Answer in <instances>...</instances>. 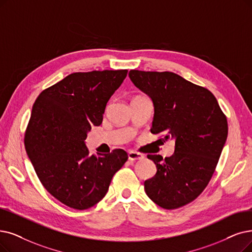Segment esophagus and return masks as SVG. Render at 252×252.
Returning <instances> with one entry per match:
<instances>
[{
    "mask_svg": "<svg viewBox=\"0 0 252 252\" xmlns=\"http://www.w3.org/2000/svg\"><path fill=\"white\" fill-rule=\"evenodd\" d=\"M144 158V155L139 154V153H136V152H133V151H130V152L128 153V159L130 161H135V160H140Z\"/></svg>",
    "mask_w": 252,
    "mask_h": 252,
    "instance_id": "obj_1",
    "label": "esophagus"
}]
</instances>
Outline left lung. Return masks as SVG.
Segmentation results:
<instances>
[{
  "label": "left lung",
  "instance_id": "left-lung-1",
  "mask_svg": "<svg viewBox=\"0 0 252 252\" xmlns=\"http://www.w3.org/2000/svg\"><path fill=\"white\" fill-rule=\"evenodd\" d=\"M129 77L154 105L151 132L175 140V153L164 159L148 155L157 167L145 181L147 195L172 210L194 200L212 178L227 137V121L208 89L174 72L130 70Z\"/></svg>",
  "mask_w": 252,
  "mask_h": 252
}]
</instances>
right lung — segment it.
Here are the masks:
<instances>
[{
    "mask_svg": "<svg viewBox=\"0 0 252 252\" xmlns=\"http://www.w3.org/2000/svg\"><path fill=\"white\" fill-rule=\"evenodd\" d=\"M128 70L75 72L40 93L25 146L44 188L64 205L86 210L101 200L128 155L122 149L90 154L85 140L102 123L106 103Z\"/></svg>",
    "mask_w": 252,
    "mask_h": 252,
    "instance_id": "1",
    "label": "right lung"
}]
</instances>
